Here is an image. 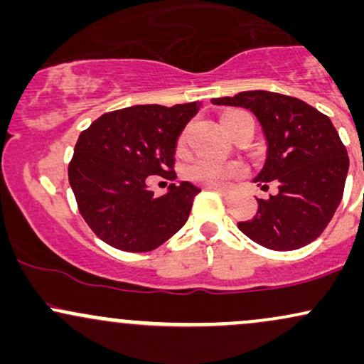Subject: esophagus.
I'll use <instances>...</instances> for the list:
<instances>
[{"instance_id":"1","label":"esophagus","mask_w":364,"mask_h":364,"mask_svg":"<svg viewBox=\"0 0 364 364\" xmlns=\"http://www.w3.org/2000/svg\"><path fill=\"white\" fill-rule=\"evenodd\" d=\"M208 188H210V190L219 191V193L223 195L224 198H229V196H231V190H228V188H215V186H208Z\"/></svg>"}]
</instances>
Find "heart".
<instances>
[{
	"label": "heart",
	"mask_w": 364,
	"mask_h": 364,
	"mask_svg": "<svg viewBox=\"0 0 364 364\" xmlns=\"http://www.w3.org/2000/svg\"><path fill=\"white\" fill-rule=\"evenodd\" d=\"M235 114V112H229ZM225 114V116H229ZM224 116V118H225ZM223 118V119H224ZM245 168L240 162H217L210 159H198L188 168V176L203 186H225L232 179L243 176Z\"/></svg>",
	"instance_id": "b5f03b06"
}]
</instances>
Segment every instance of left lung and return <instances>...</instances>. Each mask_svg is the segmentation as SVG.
Here are the masks:
<instances>
[{
  "instance_id": "8db88e82",
  "label": "left lung",
  "mask_w": 364,
  "mask_h": 364,
  "mask_svg": "<svg viewBox=\"0 0 364 364\" xmlns=\"http://www.w3.org/2000/svg\"><path fill=\"white\" fill-rule=\"evenodd\" d=\"M212 104L245 107L257 116L267 156L253 183L262 190L277 183V193L257 198L253 219L237 223L240 231L277 252L316 240L339 207L349 171L348 150L332 121L310 104L267 90L240 92Z\"/></svg>"
}]
</instances>
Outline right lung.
<instances>
[{
	"label": "right lung",
	"instance_id": "right-lung-1",
	"mask_svg": "<svg viewBox=\"0 0 364 364\" xmlns=\"http://www.w3.org/2000/svg\"><path fill=\"white\" fill-rule=\"evenodd\" d=\"M200 102L139 104L102 114L80 133L68 166L78 210L104 243L141 253L176 235L190 215L200 188L173 183L162 196L147 178H171L178 136Z\"/></svg>",
	"mask_w": 364,
	"mask_h": 364
}]
</instances>
